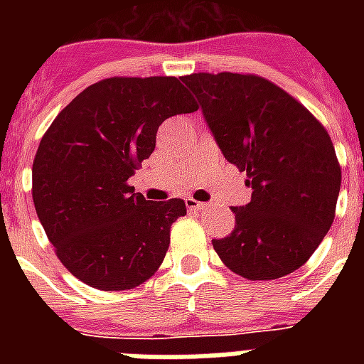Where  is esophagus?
I'll return each mask as SVG.
<instances>
[{"label":"esophagus","mask_w":364,"mask_h":364,"mask_svg":"<svg viewBox=\"0 0 364 364\" xmlns=\"http://www.w3.org/2000/svg\"><path fill=\"white\" fill-rule=\"evenodd\" d=\"M185 204H187L188 210H193V211H204L210 208V204H205V202H196V200L193 198L185 200Z\"/></svg>","instance_id":"34e87169"}]
</instances>
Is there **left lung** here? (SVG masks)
Segmentation results:
<instances>
[{"instance_id":"obj_1","label":"left lung","mask_w":364,"mask_h":364,"mask_svg":"<svg viewBox=\"0 0 364 364\" xmlns=\"http://www.w3.org/2000/svg\"><path fill=\"white\" fill-rule=\"evenodd\" d=\"M198 98L223 156L247 171L251 202L213 240L225 264L247 279H277L310 259L334 221L342 171L321 122L293 96L257 75L181 77Z\"/></svg>"}]
</instances>
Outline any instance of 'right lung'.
Wrapping results in <instances>:
<instances>
[{
    "label": "right lung",
    "instance_id": "1",
    "mask_svg": "<svg viewBox=\"0 0 364 364\" xmlns=\"http://www.w3.org/2000/svg\"><path fill=\"white\" fill-rule=\"evenodd\" d=\"M198 105L176 77H111L54 119L31 168V196L68 270L100 291H124L159 270L181 198L151 202L128 185L159 126Z\"/></svg>",
    "mask_w": 364,
    "mask_h": 364
}]
</instances>
